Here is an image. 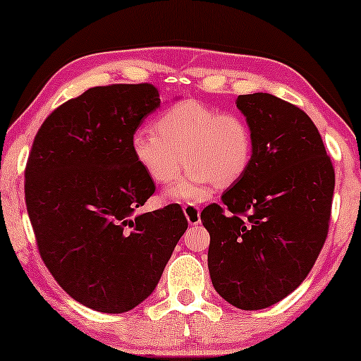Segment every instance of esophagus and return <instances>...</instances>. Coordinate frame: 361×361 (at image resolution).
Here are the masks:
<instances>
[{
	"label": "esophagus",
	"instance_id": "esophagus-1",
	"mask_svg": "<svg viewBox=\"0 0 361 361\" xmlns=\"http://www.w3.org/2000/svg\"><path fill=\"white\" fill-rule=\"evenodd\" d=\"M184 210L185 219L189 221V225H199L200 224V207L195 204H185L182 207Z\"/></svg>",
	"mask_w": 361,
	"mask_h": 361
}]
</instances>
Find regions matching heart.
Here are the masks:
<instances>
[{
    "label": "heart",
    "instance_id": "b5f03b06",
    "mask_svg": "<svg viewBox=\"0 0 361 361\" xmlns=\"http://www.w3.org/2000/svg\"><path fill=\"white\" fill-rule=\"evenodd\" d=\"M154 130L133 133L130 149L156 184L174 180L187 164L185 174L166 192L171 200L209 199L216 184L238 182L253 161V131L241 113L185 100L161 113Z\"/></svg>",
    "mask_w": 361,
    "mask_h": 361
}]
</instances>
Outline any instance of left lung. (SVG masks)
Returning <instances> with one entry per match:
<instances>
[{
    "label": "left lung",
    "instance_id": "obj_1",
    "mask_svg": "<svg viewBox=\"0 0 361 361\" xmlns=\"http://www.w3.org/2000/svg\"><path fill=\"white\" fill-rule=\"evenodd\" d=\"M253 131L250 169L205 207L209 271L235 307L258 310L307 278L327 238L335 172L312 120L271 93L236 98Z\"/></svg>",
    "mask_w": 361,
    "mask_h": 361
}]
</instances>
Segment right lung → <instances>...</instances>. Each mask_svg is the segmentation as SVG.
Here are the masks:
<instances>
[{"label": "right lung", "instance_id": "right-lung-1", "mask_svg": "<svg viewBox=\"0 0 361 361\" xmlns=\"http://www.w3.org/2000/svg\"><path fill=\"white\" fill-rule=\"evenodd\" d=\"M159 105L151 83L93 87L56 108L34 137L24 194L39 253L59 286L98 312L141 304L187 230L177 204L135 215L156 185L130 140Z\"/></svg>", "mask_w": 361, "mask_h": 361}]
</instances>
